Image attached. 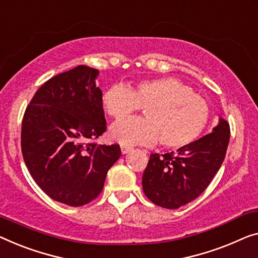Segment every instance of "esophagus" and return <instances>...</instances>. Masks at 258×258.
I'll list each match as a JSON object with an SVG mask.
<instances>
[{
  "mask_svg": "<svg viewBox=\"0 0 258 258\" xmlns=\"http://www.w3.org/2000/svg\"><path fill=\"white\" fill-rule=\"evenodd\" d=\"M120 151H121V154H127L130 151H132V148L128 147V146H120Z\"/></svg>",
  "mask_w": 258,
  "mask_h": 258,
  "instance_id": "1",
  "label": "esophagus"
}]
</instances>
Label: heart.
<instances>
[{
  "label": "heart",
  "instance_id": "obj_1",
  "mask_svg": "<svg viewBox=\"0 0 258 258\" xmlns=\"http://www.w3.org/2000/svg\"><path fill=\"white\" fill-rule=\"evenodd\" d=\"M109 116L122 118L144 107L146 118L120 119L111 126L110 139L124 146L161 144L180 148L199 138L210 119L205 99L175 78L141 81L126 88L113 86L102 96Z\"/></svg>",
  "mask_w": 258,
  "mask_h": 258
}]
</instances>
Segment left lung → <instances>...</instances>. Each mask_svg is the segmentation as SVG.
Returning <instances> with one entry per match:
<instances>
[{"label": "left lung", "mask_w": 258, "mask_h": 258, "mask_svg": "<svg viewBox=\"0 0 258 258\" xmlns=\"http://www.w3.org/2000/svg\"><path fill=\"white\" fill-rule=\"evenodd\" d=\"M229 125L219 118L212 133L170 154H151L142 175V189L149 201L176 210L203 194L224 162Z\"/></svg>", "instance_id": "obj_1"}]
</instances>
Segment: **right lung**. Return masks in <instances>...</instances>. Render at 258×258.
<instances>
[{
  "label": "right lung",
  "instance_id": "right-lung-1",
  "mask_svg": "<svg viewBox=\"0 0 258 258\" xmlns=\"http://www.w3.org/2000/svg\"><path fill=\"white\" fill-rule=\"evenodd\" d=\"M97 69L80 66L49 79L34 94L22 122L23 159L48 197L83 206L103 190L119 145L87 144L105 132Z\"/></svg>",
  "mask_w": 258,
  "mask_h": 258
}]
</instances>
